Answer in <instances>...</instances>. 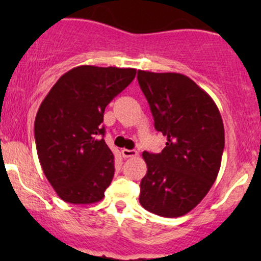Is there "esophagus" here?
Segmentation results:
<instances>
[{"mask_svg": "<svg viewBox=\"0 0 261 261\" xmlns=\"http://www.w3.org/2000/svg\"><path fill=\"white\" fill-rule=\"evenodd\" d=\"M121 154H122L123 158H135V156H138V151H136V150L122 149V150H121Z\"/></svg>", "mask_w": 261, "mask_h": 261, "instance_id": "obj_1", "label": "esophagus"}]
</instances>
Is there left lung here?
Wrapping results in <instances>:
<instances>
[{
  "instance_id": "1",
  "label": "left lung",
  "mask_w": 261,
  "mask_h": 261,
  "mask_svg": "<svg viewBox=\"0 0 261 261\" xmlns=\"http://www.w3.org/2000/svg\"><path fill=\"white\" fill-rule=\"evenodd\" d=\"M138 81L155 128L167 136L162 152H143L147 172L139 201L155 215L180 217L217 178L225 147L222 117L211 96L187 75L139 70Z\"/></svg>"
}]
</instances>
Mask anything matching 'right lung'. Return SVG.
<instances>
[{
  "instance_id": "add662e5",
  "label": "right lung",
  "mask_w": 261,
  "mask_h": 261,
  "mask_svg": "<svg viewBox=\"0 0 261 261\" xmlns=\"http://www.w3.org/2000/svg\"><path fill=\"white\" fill-rule=\"evenodd\" d=\"M134 68L80 65L58 80L35 118V143L43 172L63 201L91 204L105 197L115 158L105 143L107 105L133 82Z\"/></svg>"
}]
</instances>
